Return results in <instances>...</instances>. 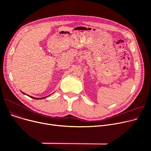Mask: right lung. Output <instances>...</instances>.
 <instances>
[{
	"label": "right lung",
	"instance_id": "add662e5",
	"mask_svg": "<svg viewBox=\"0 0 151 151\" xmlns=\"http://www.w3.org/2000/svg\"><path fill=\"white\" fill-rule=\"evenodd\" d=\"M23 93V92H22ZM24 94H26V93H23ZM26 95H27V94H26ZM27 96H28V95H27ZM29 97H31V98H32V99H45V98H46L47 97H48V96H47V97H43V98H35V97H31V96H28Z\"/></svg>",
	"mask_w": 151,
	"mask_h": 151
}]
</instances>
